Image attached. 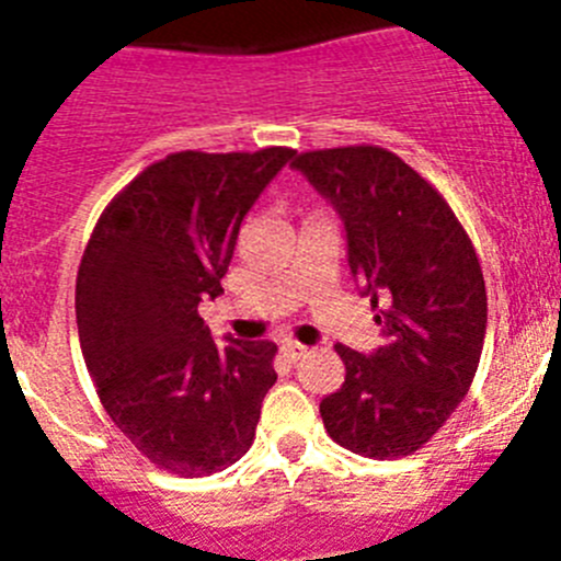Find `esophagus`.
Segmentation results:
<instances>
[{"label":"esophagus","instance_id":"34e87169","mask_svg":"<svg viewBox=\"0 0 561 561\" xmlns=\"http://www.w3.org/2000/svg\"><path fill=\"white\" fill-rule=\"evenodd\" d=\"M306 345H300V342H295V340H286L284 345H280V354H284V359L286 362H297L300 359V356H306Z\"/></svg>","mask_w":561,"mask_h":561}]
</instances>
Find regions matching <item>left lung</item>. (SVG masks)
Wrapping results in <instances>:
<instances>
[{
	"label": "left lung",
	"mask_w": 561,
	"mask_h": 561,
	"mask_svg": "<svg viewBox=\"0 0 561 561\" xmlns=\"http://www.w3.org/2000/svg\"><path fill=\"white\" fill-rule=\"evenodd\" d=\"M345 225L351 275L379 309L381 345H336L345 381L320 401L340 447L365 458L413 455L447 424L478 374L485 284L447 199L376 146L291 157Z\"/></svg>",
	"instance_id": "1"
}]
</instances>
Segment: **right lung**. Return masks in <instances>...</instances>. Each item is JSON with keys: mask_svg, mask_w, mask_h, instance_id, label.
<instances>
[{"mask_svg": "<svg viewBox=\"0 0 561 561\" xmlns=\"http://www.w3.org/2000/svg\"><path fill=\"white\" fill-rule=\"evenodd\" d=\"M295 157L180 151L153 162L103 210L76 284L78 336L108 419L153 466L205 478L255 438L277 345L221 348L199 317L221 295L241 221Z\"/></svg>", "mask_w": 561, "mask_h": 561, "instance_id": "right-lung-1", "label": "right lung"}]
</instances>
